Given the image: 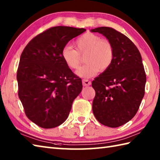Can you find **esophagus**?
<instances>
[{
  "instance_id": "34e87169",
  "label": "esophagus",
  "mask_w": 160,
  "mask_h": 160,
  "mask_svg": "<svg viewBox=\"0 0 160 160\" xmlns=\"http://www.w3.org/2000/svg\"><path fill=\"white\" fill-rule=\"evenodd\" d=\"M82 84H83V86H89L91 84V81L88 80H83Z\"/></svg>"
}]
</instances>
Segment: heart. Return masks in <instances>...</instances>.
Segmentation results:
<instances>
[{"mask_svg":"<svg viewBox=\"0 0 160 160\" xmlns=\"http://www.w3.org/2000/svg\"><path fill=\"white\" fill-rule=\"evenodd\" d=\"M76 50L71 47L64 46L61 51V57L66 65L71 69H76L81 62V56L85 55L87 64L76 71L78 76L90 78L100 71H105L109 68L114 60V49L107 40L102 39L96 33L87 32L76 41Z\"/></svg>","mask_w":160,"mask_h":160,"instance_id":"obj_1","label":"heart"}]
</instances>
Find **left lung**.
<instances>
[{"mask_svg":"<svg viewBox=\"0 0 160 160\" xmlns=\"http://www.w3.org/2000/svg\"><path fill=\"white\" fill-rule=\"evenodd\" d=\"M91 32L106 37L114 49L111 66L92 82L93 113L102 124L116 128L135 116L144 98L147 78L142 56L130 39L113 28L101 27Z\"/></svg>","mask_w":160,"mask_h":160,"instance_id":"1","label":"left lung"}]
</instances>
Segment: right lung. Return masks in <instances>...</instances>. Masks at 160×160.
I'll list each match as a JSON object with an SVG mask.
<instances>
[{"mask_svg": "<svg viewBox=\"0 0 160 160\" xmlns=\"http://www.w3.org/2000/svg\"><path fill=\"white\" fill-rule=\"evenodd\" d=\"M85 31L53 27L33 38L20 56L16 76L18 97L27 117L40 127L62 124L82 89V80L64 62L61 51Z\"/></svg>", "mask_w": 160, "mask_h": 160, "instance_id": "1", "label": "right lung"}]
</instances>
